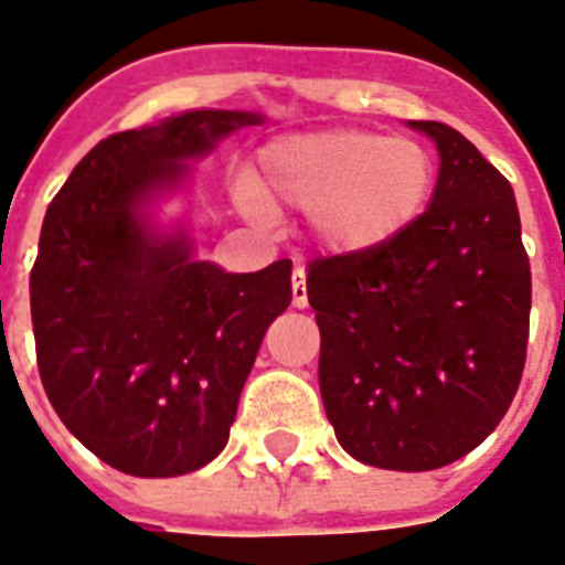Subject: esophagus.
Returning <instances> with one entry per match:
<instances>
[{
    "mask_svg": "<svg viewBox=\"0 0 565 565\" xmlns=\"http://www.w3.org/2000/svg\"><path fill=\"white\" fill-rule=\"evenodd\" d=\"M291 303H295L297 309H306V303H309V295H306L303 268H297L295 274H291Z\"/></svg>",
    "mask_w": 565,
    "mask_h": 565,
    "instance_id": "obj_1",
    "label": "esophagus"
}]
</instances>
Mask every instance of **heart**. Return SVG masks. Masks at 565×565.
I'll use <instances>...</instances> for the list:
<instances>
[{"instance_id": "heart-1", "label": "heart", "mask_w": 565, "mask_h": 565, "mask_svg": "<svg viewBox=\"0 0 565 565\" xmlns=\"http://www.w3.org/2000/svg\"><path fill=\"white\" fill-rule=\"evenodd\" d=\"M433 182L436 161L422 141L335 126L265 143L242 203L253 214L309 212L323 247L365 253L404 233L424 212Z\"/></svg>"}]
</instances>
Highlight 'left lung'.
Wrapping results in <instances>:
<instances>
[{"instance_id":"left-lung-1","label":"left lung","mask_w":565,"mask_h":565,"mask_svg":"<svg viewBox=\"0 0 565 565\" xmlns=\"http://www.w3.org/2000/svg\"><path fill=\"white\" fill-rule=\"evenodd\" d=\"M439 150L430 205L383 247L315 259L318 383L353 460L430 471L475 450L513 404L531 265L510 182L457 129L409 120Z\"/></svg>"}]
</instances>
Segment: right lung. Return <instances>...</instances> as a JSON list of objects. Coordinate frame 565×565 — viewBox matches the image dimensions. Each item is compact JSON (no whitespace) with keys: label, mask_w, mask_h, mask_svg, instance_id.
<instances>
[{"label":"right lung","mask_w":565,"mask_h":565,"mask_svg":"<svg viewBox=\"0 0 565 565\" xmlns=\"http://www.w3.org/2000/svg\"><path fill=\"white\" fill-rule=\"evenodd\" d=\"M256 111H182L105 138L46 209L34 259L38 369L87 450L135 478L203 469L230 439L265 330L291 303V262L226 274L152 205Z\"/></svg>","instance_id":"right-lung-1"}]
</instances>
